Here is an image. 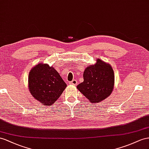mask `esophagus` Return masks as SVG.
<instances>
[{"mask_svg":"<svg viewBox=\"0 0 149 149\" xmlns=\"http://www.w3.org/2000/svg\"><path fill=\"white\" fill-rule=\"evenodd\" d=\"M70 84H72V85H75V86H76L77 84V81H76V80H73V81H72L71 82H70Z\"/></svg>","mask_w":149,"mask_h":149,"instance_id":"esophagus-1","label":"esophagus"}]
</instances>
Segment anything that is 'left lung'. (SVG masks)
Returning a JSON list of instances; mask_svg holds the SVG:
<instances>
[{
  "label": "left lung",
  "mask_w": 149,
  "mask_h": 149,
  "mask_svg": "<svg viewBox=\"0 0 149 149\" xmlns=\"http://www.w3.org/2000/svg\"><path fill=\"white\" fill-rule=\"evenodd\" d=\"M83 77L84 82L77 88L92 103L100 102L111 94L114 75L109 64L97 59L96 64L86 68Z\"/></svg>",
  "instance_id": "1"
}]
</instances>
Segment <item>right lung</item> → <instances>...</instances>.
<instances>
[{
    "label": "right lung",
    "instance_id": "right-lung-1",
    "mask_svg": "<svg viewBox=\"0 0 149 149\" xmlns=\"http://www.w3.org/2000/svg\"><path fill=\"white\" fill-rule=\"evenodd\" d=\"M29 89L41 104L49 106L58 100L67 84L57 71L48 64H38L29 74Z\"/></svg>",
    "mask_w": 149,
    "mask_h": 149
}]
</instances>
